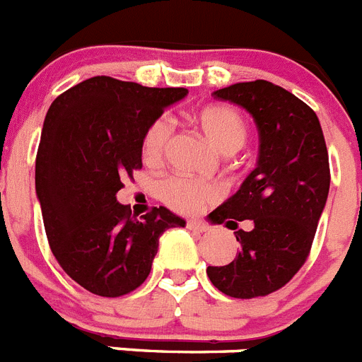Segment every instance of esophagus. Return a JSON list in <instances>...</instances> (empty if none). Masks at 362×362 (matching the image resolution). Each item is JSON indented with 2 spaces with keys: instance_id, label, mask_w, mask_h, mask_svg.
<instances>
[{
  "instance_id": "1",
  "label": "esophagus",
  "mask_w": 362,
  "mask_h": 362,
  "mask_svg": "<svg viewBox=\"0 0 362 362\" xmlns=\"http://www.w3.org/2000/svg\"><path fill=\"white\" fill-rule=\"evenodd\" d=\"M187 227L190 228V230H196V233H206L209 230V225L205 223V221H202V219H188L187 221Z\"/></svg>"
}]
</instances>
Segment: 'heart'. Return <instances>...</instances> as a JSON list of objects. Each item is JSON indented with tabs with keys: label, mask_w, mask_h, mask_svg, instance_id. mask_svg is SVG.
<instances>
[{
	"label": "heart",
	"mask_w": 362,
	"mask_h": 362,
	"mask_svg": "<svg viewBox=\"0 0 362 362\" xmlns=\"http://www.w3.org/2000/svg\"><path fill=\"white\" fill-rule=\"evenodd\" d=\"M197 126L202 128L206 139L218 148L221 153L228 156L245 144L247 141V122L240 111L223 104H212L203 107L196 115ZM172 124L168 119L153 120L143 135V159L150 165H156L163 159L168 144ZM159 197L166 206L181 214H194L202 211L206 203L216 202L219 190L214 183L209 181H196L187 177H166L159 185Z\"/></svg>",
	"instance_id": "1"
}]
</instances>
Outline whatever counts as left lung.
<instances>
[{
    "label": "left lung",
    "mask_w": 362,
    "mask_h": 362,
    "mask_svg": "<svg viewBox=\"0 0 362 362\" xmlns=\"http://www.w3.org/2000/svg\"><path fill=\"white\" fill-rule=\"evenodd\" d=\"M249 111L260 135L258 163L240 190L211 212L212 223L238 229L230 264L206 267L214 287L234 298L265 296L286 286L308 260L329 192V160L319 117L267 80L212 93Z\"/></svg>",
    "instance_id": "obj_1"
}]
</instances>
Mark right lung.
<instances>
[{
  "mask_svg": "<svg viewBox=\"0 0 362 362\" xmlns=\"http://www.w3.org/2000/svg\"><path fill=\"white\" fill-rule=\"evenodd\" d=\"M187 93L93 76L49 107L36 153V196L52 255L93 295L115 298L137 289L150 274L160 234L185 227L165 206L132 218L117 192L143 168L148 126Z\"/></svg>",
  "mask_w": 362,
  "mask_h": 362,
  "instance_id": "add662e5",
  "label": "right lung"
}]
</instances>
